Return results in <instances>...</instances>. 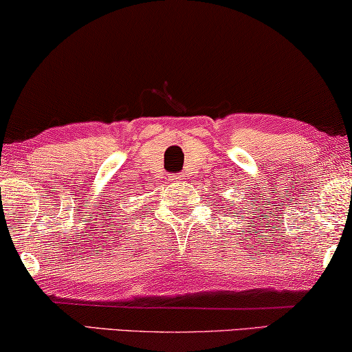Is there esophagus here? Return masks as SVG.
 <instances>
[{
    "label": "esophagus",
    "mask_w": 352,
    "mask_h": 352,
    "mask_svg": "<svg viewBox=\"0 0 352 352\" xmlns=\"http://www.w3.org/2000/svg\"><path fill=\"white\" fill-rule=\"evenodd\" d=\"M182 177H183V175H177V174H174V175H170L169 180H170V182H178V180H182Z\"/></svg>",
    "instance_id": "esophagus-1"
}]
</instances>
